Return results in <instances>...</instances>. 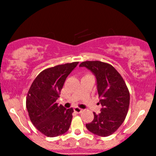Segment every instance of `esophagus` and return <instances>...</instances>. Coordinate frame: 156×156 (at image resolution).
<instances>
[{
	"label": "esophagus",
	"instance_id": "1",
	"mask_svg": "<svg viewBox=\"0 0 156 156\" xmlns=\"http://www.w3.org/2000/svg\"><path fill=\"white\" fill-rule=\"evenodd\" d=\"M74 112H76V113H81L83 112V109H82L81 108H80V107H74Z\"/></svg>",
	"mask_w": 156,
	"mask_h": 156
}]
</instances>
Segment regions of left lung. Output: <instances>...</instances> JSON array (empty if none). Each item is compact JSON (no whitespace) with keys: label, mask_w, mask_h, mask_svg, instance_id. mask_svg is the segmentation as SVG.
Returning a JSON list of instances; mask_svg holds the SVG:
<instances>
[{"label":"left lung","mask_w":156,"mask_h":156,"mask_svg":"<svg viewBox=\"0 0 156 156\" xmlns=\"http://www.w3.org/2000/svg\"><path fill=\"white\" fill-rule=\"evenodd\" d=\"M95 74L99 103V114L93 112L94 119L86 124L88 131L99 136H108L115 133L125 120L130 104V93L122 76L112 66L94 60L80 63Z\"/></svg>","instance_id":"1"}]
</instances>
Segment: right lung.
<instances>
[{
    "label": "right lung",
    "mask_w": 156,
    "mask_h": 156,
    "mask_svg": "<svg viewBox=\"0 0 156 156\" xmlns=\"http://www.w3.org/2000/svg\"><path fill=\"white\" fill-rule=\"evenodd\" d=\"M79 62L58 65L42 71L33 82L26 98L30 121L38 131L48 137L65 133L70 127L73 108L58 105L66 79Z\"/></svg>",
    "instance_id": "add662e5"
}]
</instances>
